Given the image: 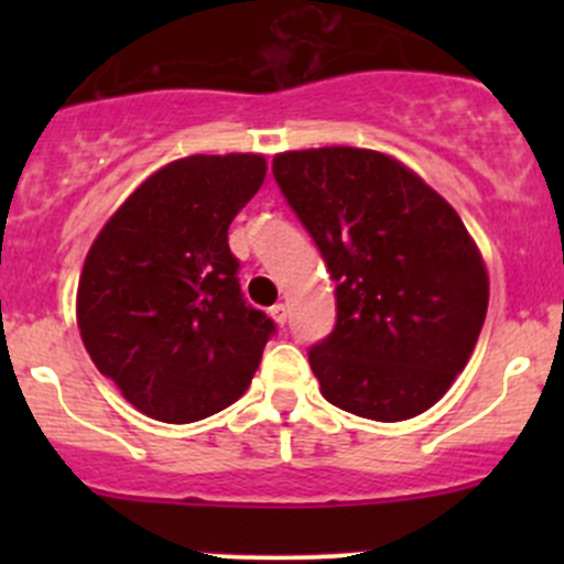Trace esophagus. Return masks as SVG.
<instances>
[{"instance_id": "esophagus-1", "label": "esophagus", "mask_w": 564, "mask_h": 564, "mask_svg": "<svg viewBox=\"0 0 564 564\" xmlns=\"http://www.w3.org/2000/svg\"><path fill=\"white\" fill-rule=\"evenodd\" d=\"M270 316L275 318V322L281 324V327H283V324H286V305H283V303L272 305V308H270Z\"/></svg>"}]
</instances>
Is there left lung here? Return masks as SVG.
Listing matches in <instances>:
<instances>
[{
	"mask_svg": "<svg viewBox=\"0 0 564 564\" xmlns=\"http://www.w3.org/2000/svg\"><path fill=\"white\" fill-rule=\"evenodd\" d=\"M272 174L335 281L338 318L308 351L322 395L379 423L423 414L464 371L486 322L488 272L464 220L373 150L281 152Z\"/></svg>",
	"mask_w": 564,
	"mask_h": 564,
	"instance_id": "1",
	"label": "left lung"
}]
</instances>
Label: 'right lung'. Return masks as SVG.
I'll list each match as a JSON object with an SVG mask.
<instances>
[{
  "instance_id": "obj_1",
  "label": "right lung",
  "mask_w": 564,
  "mask_h": 564,
  "mask_svg": "<svg viewBox=\"0 0 564 564\" xmlns=\"http://www.w3.org/2000/svg\"><path fill=\"white\" fill-rule=\"evenodd\" d=\"M264 155H191L141 182L108 218L78 281L82 340L147 417L196 423L248 390L275 324L246 303L229 248Z\"/></svg>"
}]
</instances>
